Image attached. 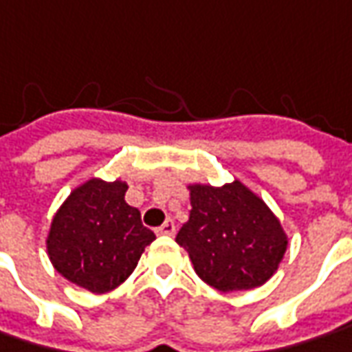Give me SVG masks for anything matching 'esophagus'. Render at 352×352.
<instances>
[{
    "label": "esophagus",
    "instance_id": "1",
    "mask_svg": "<svg viewBox=\"0 0 352 352\" xmlns=\"http://www.w3.org/2000/svg\"><path fill=\"white\" fill-rule=\"evenodd\" d=\"M157 235H167V236H171V235H175V223L171 221V219H167L166 223L162 227H157V231H156Z\"/></svg>",
    "mask_w": 352,
    "mask_h": 352
}]
</instances>
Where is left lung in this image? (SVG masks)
<instances>
[{
	"instance_id": "1",
	"label": "left lung",
	"mask_w": 352,
	"mask_h": 352,
	"mask_svg": "<svg viewBox=\"0 0 352 352\" xmlns=\"http://www.w3.org/2000/svg\"><path fill=\"white\" fill-rule=\"evenodd\" d=\"M190 214L177 233L202 281L219 293L264 285L285 256L279 217L239 179L221 186L190 183Z\"/></svg>"
}]
</instances>
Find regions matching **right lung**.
I'll use <instances>...</instances> for the list:
<instances>
[{"instance_id": "obj_1", "label": "right lung", "mask_w": 352, "mask_h": 352, "mask_svg": "<svg viewBox=\"0 0 352 352\" xmlns=\"http://www.w3.org/2000/svg\"><path fill=\"white\" fill-rule=\"evenodd\" d=\"M125 181L90 177L76 185L54 214L45 236L52 266L73 285L104 295L135 272L156 235L125 202Z\"/></svg>"}]
</instances>
